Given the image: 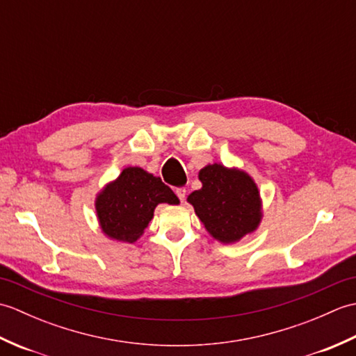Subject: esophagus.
<instances>
[{
	"mask_svg": "<svg viewBox=\"0 0 356 356\" xmlns=\"http://www.w3.org/2000/svg\"><path fill=\"white\" fill-rule=\"evenodd\" d=\"M176 194H177V197L180 199V202H185V197H186V190H185V188L182 186V188H177V190H176Z\"/></svg>",
	"mask_w": 356,
	"mask_h": 356,
	"instance_id": "esophagus-1",
	"label": "esophagus"
}]
</instances>
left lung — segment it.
Here are the masks:
<instances>
[{
  "instance_id": "left-lung-1",
  "label": "left lung",
  "mask_w": 356,
  "mask_h": 356,
  "mask_svg": "<svg viewBox=\"0 0 356 356\" xmlns=\"http://www.w3.org/2000/svg\"><path fill=\"white\" fill-rule=\"evenodd\" d=\"M199 180L202 188L186 200L211 237L229 245L257 231L263 218V202L259 186L246 171L209 163L199 171Z\"/></svg>"
}]
</instances>
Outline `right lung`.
<instances>
[{
  "label": "right lung",
  "instance_id": "1",
  "mask_svg": "<svg viewBox=\"0 0 356 356\" xmlns=\"http://www.w3.org/2000/svg\"><path fill=\"white\" fill-rule=\"evenodd\" d=\"M159 203L179 205L180 202L161 177L140 166H128L96 194L95 209L105 237L134 243L142 237Z\"/></svg>",
  "mask_w": 356,
  "mask_h": 356
}]
</instances>
